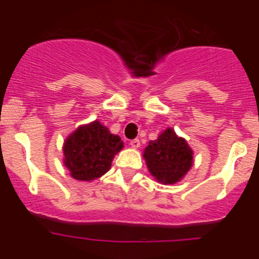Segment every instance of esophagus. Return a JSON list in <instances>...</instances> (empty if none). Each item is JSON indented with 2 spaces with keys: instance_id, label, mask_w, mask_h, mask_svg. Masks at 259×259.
<instances>
[{
  "instance_id": "obj_1",
  "label": "esophagus",
  "mask_w": 259,
  "mask_h": 259,
  "mask_svg": "<svg viewBox=\"0 0 259 259\" xmlns=\"http://www.w3.org/2000/svg\"><path fill=\"white\" fill-rule=\"evenodd\" d=\"M130 145H132L133 148H139V146H140V140L139 139L130 140Z\"/></svg>"
}]
</instances>
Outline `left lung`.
Listing matches in <instances>:
<instances>
[{"instance_id":"obj_1","label":"left lung","mask_w":259,"mask_h":259,"mask_svg":"<svg viewBox=\"0 0 259 259\" xmlns=\"http://www.w3.org/2000/svg\"><path fill=\"white\" fill-rule=\"evenodd\" d=\"M144 158L151 176L164 184L179 182L193 164V151L173 129H166L156 140L149 143Z\"/></svg>"}]
</instances>
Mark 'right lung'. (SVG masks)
Returning a JSON list of instances; mask_svg holds the SVG:
<instances>
[{"label":"right lung","instance_id":"add662e5","mask_svg":"<svg viewBox=\"0 0 259 259\" xmlns=\"http://www.w3.org/2000/svg\"><path fill=\"white\" fill-rule=\"evenodd\" d=\"M121 148V139L96 120L80 126L67 138L64 145L65 165L77 180L100 178L110 169L115 154Z\"/></svg>","mask_w":259,"mask_h":259}]
</instances>
